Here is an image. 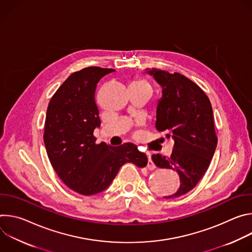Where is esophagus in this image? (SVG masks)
Returning <instances> with one entry per match:
<instances>
[{
  "label": "esophagus",
  "instance_id": "1",
  "mask_svg": "<svg viewBox=\"0 0 252 252\" xmlns=\"http://www.w3.org/2000/svg\"><path fill=\"white\" fill-rule=\"evenodd\" d=\"M148 158H149V161H148V168L150 169V170H153V169H155L156 168V164L153 162V160H152V157H151V155L150 154H148Z\"/></svg>",
  "mask_w": 252,
  "mask_h": 252
}]
</instances>
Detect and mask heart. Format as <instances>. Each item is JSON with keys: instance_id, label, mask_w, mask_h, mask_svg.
<instances>
[{"instance_id": "b5f03b06", "label": "heart", "mask_w": 252, "mask_h": 252, "mask_svg": "<svg viewBox=\"0 0 252 252\" xmlns=\"http://www.w3.org/2000/svg\"><path fill=\"white\" fill-rule=\"evenodd\" d=\"M134 83H137V84H142V85H146V86L150 87V86H149V84H148L146 81H143V80H139V81H136V82H134Z\"/></svg>"}]
</instances>
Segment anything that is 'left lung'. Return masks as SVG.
Returning <instances> with one entry per match:
<instances>
[{
  "label": "left lung",
  "instance_id": "obj_1",
  "mask_svg": "<svg viewBox=\"0 0 252 252\" xmlns=\"http://www.w3.org/2000/svg\"><path fill=\"white\" fill-rule=\"evenodd\" d=\"M148 69L162 88L157 107L156 127L174 139L169 158L154 155L158 167L175 170L181 187L167 198L190 191L207 170L218 145L213 112L205 93L187 77L157 68Z\"/></svg>",
  "mask_w": 252,
  "mask_h": 252
}]
</instances>
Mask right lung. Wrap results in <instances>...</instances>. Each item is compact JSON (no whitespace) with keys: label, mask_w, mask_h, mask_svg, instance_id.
Returning <instances> with one entry per match:
<instances>
[{"label":"right lung","mask_w":252,"mask_h":252,"mask_svg":"<svg viewBox=\"0 0 252 252\" xmlns=\"http://www.w3.org/2000/svg\"><path fill=\"white\" fill-rule=\"evenodd\" d=\"M113 68L85 67L71 74L52 96L47 110L44 141L55 171L63 183L83 195L104 190L123 164H148L147 156L131 142L111 147L95 143L100 126L94 99L96 84Z\"/></svg>","instance_id":"add662e5"}]
</instances>
